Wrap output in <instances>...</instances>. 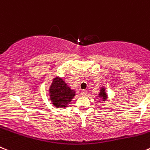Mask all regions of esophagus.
I'll return each mask as SVG.
<instances>
[{"label": "esophagus", "instance_id": "esophagus-1", "mask_svg": "<svg viewBox=\"0 0 150 150\" xmlns=\"http://www.w3.org/2000/svg\"><path fill=\"white\" fill-rule=\"evenodd\" d=\"M81 94H82V96H86L87 94H88V91H87L86 90H83V91H82V92H81Z\"/></svg>", "mask_w": 150, "mask_h": 150}]
</instances>
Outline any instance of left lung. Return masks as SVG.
<instances>
[{
    "instance_id": "8db88e82",
    "label": "left lung",
    "mask_w": 150,
    "mask_h": 150,
    "mask_svg": "<svg viewBox=\"0 0 150 150\" xmlns=\"http://www.w3.org/2000/svg\"><path fill=\"white\" fill-rule=\"evenodd\" d=\"M97 97L100 98L101 100H102V102H105V101H107V99H108V95L106 91V87L105 86L100 87V88H99V93H98Z\"/></svg>"
}]
</instances>
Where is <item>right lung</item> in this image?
I'll return each instance as SVG.
<instances>
[{
    "label": "right lung",
    "mask_w": 150,
    "mask_h": 150,
    "mask_svg": "<svg viewBox=\"0 0 150 150\" xmlns=\"http://www.w3.org/2000/svg\"><path fill=\"white\" fill-rule=\"evenodd\" d=\"M76 95L75 90L71 88L63 79L57 76L53 79L48 89L49 100L56 108H65Z\"/></svg>",
    "instance_id": "obj_1"
}]
</instances>
